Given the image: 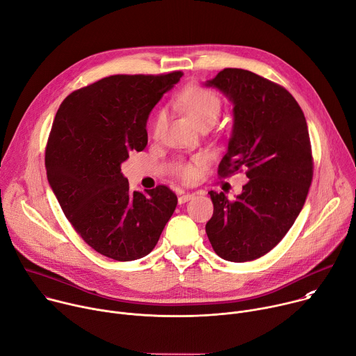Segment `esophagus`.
Returning a JSON list of instances; mask_svg holds the SVG:
<instances>
[{"mask_svg": "<svg viewBox=\"0 0 356 356\" xmlns=\"http://www.w3.org/2000/svg\"><path fill=\"white\" fill-rule=\"evenodd\" d=\"M191 198H194V194H193V193H181V194L179 195V202H180V204H184L186 201H188V200H191Z\"/></svg>", "mask_w": 356, "mask_h": 356, "instance_id": "obj_1", "label": "esophagus"}]
</instances>
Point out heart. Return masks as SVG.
Returning a JSON list of instances; mask_svg holds the SVG:
<instances>
[{"label":"heart","instance_id":"obj_1","mask_svg":"<svg viewBox=\"0 0 356 356\" xmlns=\"http://www.w3.org/2000/svg\"><path fill=\"white\" fill-rule=\"evenodd\" d=\"M180 103L188 115L197 122V125L202 127L207 124H214L221 114L222 99L221 97L213 91L211 88L202 86H190L180 94ZM166 125V113L162 110L158 113L154 121V136L159 138ZM202 163L201 158H197L193 162L179 161L175 165L176 175L184 181H193L197 175V166Z\"/></svg>","mask_w":356,"mask_h":356}]
</instances>
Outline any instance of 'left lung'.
Returning <instances> with one entry per match:
<instances>
[{
  "instance_id": "obj_1",
  "label": "left lung",
  "mask_w": 356,
  "mask_h": 356,
  "mask_svg": "<svg viewBox=\"0 0 356 356\" xmlns=\"http://www.w3.org/2000/svg\"><path fill=\"white\" fill-rule=\"evenodd\" d=\"M207 86L234 104L218 176L245 170L249 180L235 200L210 191L214 213L206 232L220 258L255 261L283 239L307 198L314 161L306 117L283 86L249 70L224 69Z\"/></svg>"
}]
</instances>
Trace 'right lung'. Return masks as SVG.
<instances>
[{
	"instance_id": "right-lung-1",
	"label": "right lung",
	"mask_w": 356,
	"mask_h": 356,
	"mask_svg": "<svg viewBox=\"0 0 356 356\" xmlns=\"http://www.w3.org/2000/svg\"><path fill=\"white\" fill-rule=\"evenodd\" d=\"M181 72L115 74L74 90L50 129L44 166L50 187L81 239L120 262L152 252L177 206L165 184L131 191L121 163L147 145L146 121Z\"/></svg>"
}]
</instances>
